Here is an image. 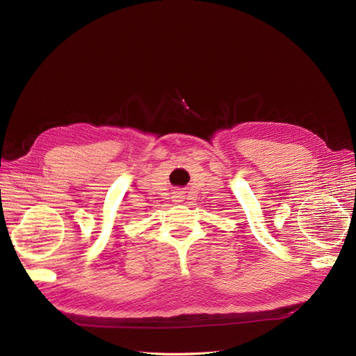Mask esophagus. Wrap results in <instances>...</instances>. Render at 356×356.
Returning a JSON list of instances; mask_svg holds the SVG:
<instances>
[{
  "mask_svg": "<svg viewBox=\"0 0 356 356\" xmlns=\"http://www.w3.org/2000/svg\"><path fill=\"white\" fill-rule=\"evenodd\" d=\"M175 199H181V196H179V193H177V196H175ZM175 202H181V200H175Z\"/></svg>",
  "mask_w": 356,
  "mask_h": 356,
  "instance_id": "esophagus-1",
  "label": "esophagus"
}]
</instances>
